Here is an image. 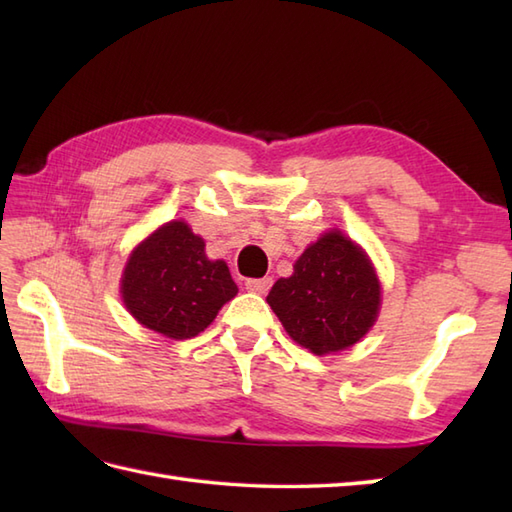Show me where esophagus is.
<instances>
[{
	"label": "esophagus",
	"mask_w": 512,
	"mask_h": 512,
	"mask_svg": "<svg viewBox=\"0 0 512 512\" xmlns=\"http://www.w3.org/2000/svg\"><path fill=\"white\" fill-rule=\"evenodd\" d=\"M273 286V279L264 277V279H248L246 281V290L257 292V295H266V292Z\"/></svg>",
	"instance_id": "esophagus-1"
}]
</instances>
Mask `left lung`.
I'll use <instances>...</instances> for the list:
<instances>
[{
  "mask_svg": "<svg viewBox=\"0 0 512 512\" xmlns=\"http://www.w3.org/2000/svg\"><path fill=\"white\" fill-rule=\"evenodd\" d=\"M266 301L292 341L323 356L369 332L380 310V281L365 250L332 228L303 250L295 273L277 279Z\"/></svg>",
  "mask_w": 512,
  "mask_h": 512,
  "instance_id": "obj_1",
  "label": "left lung"
}]
</instances>
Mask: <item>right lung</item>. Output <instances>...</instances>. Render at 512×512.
I'll return each mask as SVG.
<instances>
[{
	"mask_svg": "<svg viewBox=\"0 0 512 512\" xmlns=\"http://www.w3.org/2000/svg\"><path fill=\"white\" fill-rule=\"evenodd\" d=\"M121 295L129 314L167 339H191L209 328L237 286L222 259H209L204 239L173 220L129 255Z\"/></svg>",
	"mask_w": 512,
	"mask_h": 512,
	"instance_id": "obj_1",
	"label": "right lung"
}]
</instances>
